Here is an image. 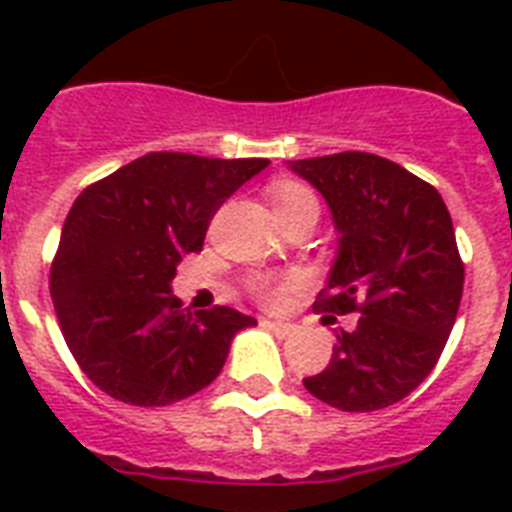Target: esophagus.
<instances>
[{
  "instance_id": "esophagus-1",
  "label": "esophagus",
  "mask_w": 512,
  "mask_h": 512,
  "mask_svg": "<svg viewBox=\"0 0 512 512\" xmlns=\"http://www.w3.org/2000/svg\"><path fill=\"white\" fill-rule=\"evenodd\" d=\"M260 324H263V327L268 329L271 335H276V337H289V335H292V332H295V327H292V324H284V321L263 319V321H260Z\"/></svg>"
}]
</instances>
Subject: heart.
Here are the masks:
<instances>
[{
	"label": "heart",
	"instance_id": "1",
	"mask_svg": "<svg viewBox=\"0 0 512 512\" xmlns=\"http://www.w3.org/2000/svg\"><path fill=\"white\" fill-rule=\"evenodd\" d=\"M271 196L279 217L289 215V212H295L300 207H308V204H316V196L303 183H295V180H281V183H276ZM292 287H295V279L276 281L268 279V276H255V279L249 281V292L265 305H279Z\"/></svg>",
	"mask_w": 512,
	"mask_h": 512
}]
</instances>
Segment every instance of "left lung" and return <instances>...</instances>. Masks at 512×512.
I'll use <instances>...</instances> for the list:
<instances>
[{"label": "left lung", "mask_w": 512, "mask_h": 512, "mask_svg": "<svg viewBox=\"0 0 512 512\" xmlns=\"http://www.w3.org/2000/svg\"><path fill=\"white\" fill-rule=\"evenodd\" d=\"M287 164L324 196L340 236L313 308L361 313L350 332L340 329L327 369L303 385L342 412L385 409L433 372L460 311L465 265L452 215L433 185L382 156Z\"/></svg>", "instance_id": "obj_1"}]
</instances>
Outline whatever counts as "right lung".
Here are the masks:
<instances>
[{"label": "right lung", "mask_w": 512, "mask_h": 512, "mask_svg": "<svg viewBox=\"0 0 512 512\" xmlns=\"http://www.w3.org/2000/svg\"><path fill=\"white\" fill-rule=\"evenodd\" d=\"M268 159L146 154L79 193L52 260L50 295L82 372L116 401L167 406L223 369L252 316L188 311L177 263L201 252L209 220Z\"/></svg>", "instance_id": "add662e5"}]
</instances>
